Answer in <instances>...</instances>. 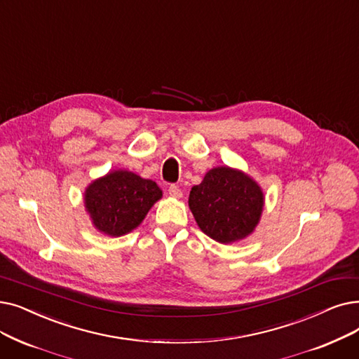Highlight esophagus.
I'll list each match as a JSON object with an SVG mask.
<instances>
[{"mask_svg":"<svg viewBox=\"0 0 359 359\" xmlns=\"http://www.w3.org/2000/svg\"><path fill=\"white\" fill-rule=\"evenodd\" d=\"M168 194H170V196H175V198H182V195H183L177 184H170L168 186Z\"/></svg>","mask_w":359,"mask_h":359,"instance_id":"1","label":"esophagus"}]
</instances>
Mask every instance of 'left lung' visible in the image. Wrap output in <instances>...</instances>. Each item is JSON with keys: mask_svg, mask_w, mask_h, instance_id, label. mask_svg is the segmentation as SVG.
I'll list each match as a JSON object with an SVG mask.
<instances>
[{"mask_svg": "<svg viewBox=\"0 0 359 359\" xmlns=\"http://www.w3.org/2000/svg\"><path fill=\"white\" fill-rule=\"evenodd\" d=\"M262 205L259 186L229 167L210 170L189 195V208L199 229L220 243L251 235L259 222Z\"/></svg>", "mask_w": 359, "mask_h": 359, "instance_id": "1", "label": "left lung"}]
</instances>
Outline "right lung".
<instances>
[{
    "instance_id": "add662e5",
    "label": "right lung",
    "mask_w": 359,
    "mask_h": 359,
    "mask_svg": "<svg viewBox=\"0 0 359 359\" xmlns=\"http://www.w3.org/2000/svg\"><path fill=\"white\" fill-rule=\"evenodd\" d=\"M161 196L163 192L155 182L132 171L117 170L89 186L85 204L100 231L121 236L141 224L154 202Z\"/></svg>"
}]
</instances>
